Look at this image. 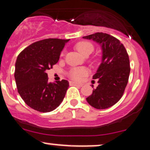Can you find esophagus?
Returning <instances> with one entry per match:
<instances>
[{"label":"esophagus","mask_w":150,"mask_h":150,"mask_svg":"<svg viewBox=\"0 0 150 150\" xmlns=\"http://www.w3.org/2000/svg\"><path fill=\"white\" fill-rule=\"evenodd\" d=\"M70 86H79V87H81L83 86V84L81 83H76V82H74V81H71V82L69 83Z\"/></svg>","instance_id":"obj_1"}]
</instances>
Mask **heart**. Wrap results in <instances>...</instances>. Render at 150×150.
<instances>
[{
  "mask_svg": "<svg viewBox=\"0 0 150 150\" xmlns=\"http://www.w3.org/2000/svg\"><path fill=\"white\" fill-rule=\"evenodd\" d=\"M76 49L81 55L88 56L93 51L94 46L88 41H81L76 44ZM88 74V70L86 68H75L70 71V76L75 80H80Z\"/></svg>",
  "mask_w": 150,
  "mask_h": 150,
  "instance_id": "b5f03b06",
  "label": "heart"
}]
</instances>
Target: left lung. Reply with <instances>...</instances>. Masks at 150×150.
<instances>
[{
    "mask_svg": "<svg viewBox=\"0 0 150 150\" xmlns=\"http://www.w3.org/2000/svg\"><path fill=\"white\" fill-rule=\"evenodd\" d=\"M83 38L97 42L102 50L101 62L92 78L98 79L99 85L86 100L97 109L108 108L121 99L128 83V53L119 40L106 33H97Z\"/></svg>",
    "mask_w": 150,
    "mask_h": 150,
    "instance_id": "8db88e82",
    "label": "left lung"
}]
</instances>
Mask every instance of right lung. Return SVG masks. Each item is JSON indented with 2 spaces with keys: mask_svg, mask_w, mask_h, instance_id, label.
<instances>
[{
  "mask_svg": "<svg viewBox=\"0 0 150 150\" xmlns=\"http://www.w3.org/2000/svg\"><path fill=\"white\" fill-rule=\"evenodd\" d=\"M69 40L49 38L33 43L18 55L14 78L18 92L28 106L42 112L55 110L69 88L67 80L49 83L46 71L58 62Z\"/></svg>",
  "mask_w": 150,
  "mask_h": 150,
  "instance_id": "obj_1",
  "label": "right lung"
}]
</instances>
